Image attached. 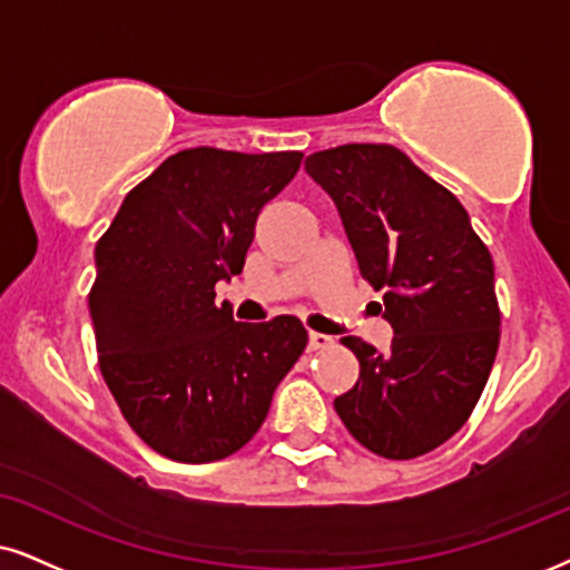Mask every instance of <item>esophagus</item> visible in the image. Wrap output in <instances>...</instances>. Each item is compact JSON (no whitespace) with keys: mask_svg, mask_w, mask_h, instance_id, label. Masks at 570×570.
<instances>
[{"mask_svg":"<svg viewBox=\"0 0 570 570\" xmlns=\"http://www.w3.org/2000/svg\"><path fill=\"white\" fill-rule=\"evenodd\" d=\"M307 338H309V342H307V347L313 350V352L334 347V338L326 336V334H318V331H309V336H307Z\"/></svg>","mask_w":570,"mask_h":570,"instance_id":"1","label":"esophagus"}]
</instances>
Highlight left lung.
Wrapping results in <instances>:
<instances>
[{
  "mask_svg": "<svg viewBox=\"0 0 570 570\" xmlns=\"http://www.w3.org/2000/svg\"><path fill=\"white\" fill-rule=\"evenodd\" d=\"M305 170L334 199L360 276L384 292L394 328L386 352L342 338L360 379L334 400L336 413L381 458L426 455L468 421L494 365L492 255L455 194L392 144L323 149Z\"/></svg>",
  "mask_w": 570,
  "mask_h": 570,
  "instance_id": "obj_1",
  "label": "left lung"
}]
</instances>
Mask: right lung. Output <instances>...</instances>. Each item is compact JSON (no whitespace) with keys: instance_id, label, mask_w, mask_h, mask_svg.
Here are the masks:
<instances>
[{"instance_id":"1","label":"right lung","mask_w":570,"mask_h":570,"mask_svg":"<svg viewBox=\"0 0 570 570\" xmlns=\"http://www.w3.org/2000/svg\"><path fill=\"white\" fill-rule=\"evenodd\" d=\"M299 163L302 153L184 149L126 194L97 242L99 371L128 426L165 458L213 463L242 450L305 352L294 315L236 323L215 302Z\"/></svg>"}]
</instances>
